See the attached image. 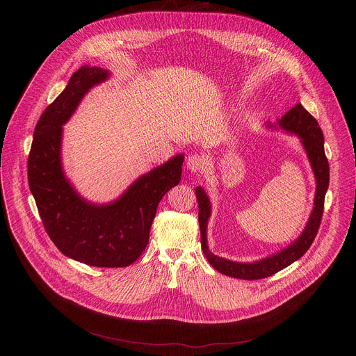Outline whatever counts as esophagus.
<instances>
[{
    "label": "esophagus",
    "mask_w": 356,
    "mask_h": 356,
    "mask_svg": "<svg viewBox=\"0 0 356 356\" xmlns=\"http://www.w3.org/2000/svg\"><path fill=\"white\" fill-rule=\"evenodd\" d=\"M187 168L191 170V172H202L206 168H207V159L202 156V155H198V154H194L191 156H188L187 159Z\"/></svg>",
    "instance_id": "1"
}]
</instances>
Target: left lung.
Listing matches in <instances>:
<instances>
[{
    "mask_svg": "<svg viewBox=\"0 0 356 356\" xmlns=\"http://www.w3.org/2000/svg\"><path fill=\"white\" fill-rule=\"evenodd\" d=\"M279 127L298 135L301 138L304 147L307 150V155L317 180L314 210L302 234L290 246L276 253V255L262 259L259 262L239 264V262H232V261H227L224 258L216 257L214 253L210 252L207 246L206 229H207V221L211 213V207H210V201L206 191L201 187H197L195 195L198 201V224H200V234H201V249L204 252V255L209 259L210 265L225 276L243 279V280H258V279L269 277L280 272L282 269L287 268L297 259H300L304 253L309 250V248L312 246L318 232L323 213H324V198H325V193L330 183V166L324 152L323 131L317 120L300 103L296 104L291 110H289L282 117V120H279Z\"/></svg>",
    "mask_w": 356,
    "mask_h": 356,
    "instance_id": "obj_1",
    "label": "left lung"
}]
</instances>
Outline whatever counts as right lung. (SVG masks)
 I'll list each match as a JSON object with an SVG mask.
<instances>
[{
	"label": "right lung",
	"mask_w": 356,
	"mask_h": 356,
	"mask_svg": "<svg viewBox=\"0 0 356 356\" xmlns=\"http://www.w3.org/2000/svg\"><path fill=\"white\" fill-rule=\"evenodd\" d=\"M107 77L104 69L81 66L47 106L33 131L28 183L44 231L63 255L90 266L125 268L145 250L158 204L180 181L184 156L143 175L111 204L92 206L77 195L62 170V125L88 88Z\"/></svg>",
	"instance_id": "1"
}]
</instances>
